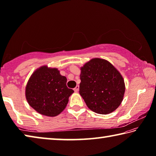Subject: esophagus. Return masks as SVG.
Returning <instances> with one entry per match:
<instances>
[{"mask_svg":"<svg viewBox=\"0 0 156 156\" xmlns=\"http://www.w3.org/2000/svg\"><path fill=\"white\" fill-rule=\"evenodd\" d=\"M73 90H74V91L75 92H78V90H79V86L78 85H77L76 87L73 89Z\"/></svg>","mask_w":156,"mask_h":156,"instance_id":"esophagus-1","label":"esophagus"}]
</instances>
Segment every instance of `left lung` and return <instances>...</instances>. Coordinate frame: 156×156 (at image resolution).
I'll use <instances>...</instances> for the list:
<instances>
[{"label":"left lung","instance_id":"obj_1","mask_svg":"<svg viewBox=\"0 0 156 156\" xmlns=\"http://www.w3.org/2000/svg\"><path fill=\"white\" fill-rule=\"evenodd\" d=\"M79 93L95 113L108 114L120 106L125 91L119 72L107 60L94 58L81 68Z\"/></svg>","mask_w":156,"mask_h":156}]
</instances>
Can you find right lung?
<instances>
[{"label":"right lung","mask_w":156,"mask_h":156,"mask_svg":"<svg viewBox=\"0 0 156 156\" xmlns=\"http://www.w3.org/2000/svg\"><path fill=\"white\" fill-rule=\"evenodd\" d=\"M67 78L57 69L43 66L31 75L26 87L29 105L41 114L56 116L67 106L73 90L69 89Z\"/></svg>","instance_id":"add662e5"}]
</instances>
